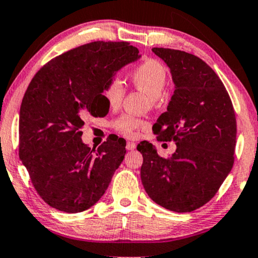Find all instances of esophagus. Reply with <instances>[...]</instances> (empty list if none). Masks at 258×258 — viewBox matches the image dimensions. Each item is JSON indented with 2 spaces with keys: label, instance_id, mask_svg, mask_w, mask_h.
<instances>
[{
  "label": "esophagus",
  "instance_id": "34e87169",
  "mask_svg": "<svg viewBox=\"0 0 258 258\" xmlns=\"http://www.w3.org/2000/svg\"><path fill=\"white\" fill-rule=\"evenodd\" d=\"M136 146H137L136 144L131 143V141H128V143L126 144V150H127V151H133L134 148H136Z\"/></svg>",
  "mask_w": 258,
  "mask_h": 258
}]
</instances>
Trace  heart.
<instances>
[{"label":"heart","instance_id":"b5f03b06","mask_svg":"<svg viewBox=\"0 0 258 258\" xmlns=\"http://www.w3.org/2000/svg\"><path fill=\"white\" fill-rule=\"evenodd\" d=\"M131 81L136 88L147 93L152 101H155L165 89L167 81L166 68L159 60L150 58L134 69L131 74ZM124 84L119 78L111 77L105 83L103 96L111 107H118L124 99ZM144 125V120L130 114H122L112 122L115 131L131 138L136 136L137 131Z\"/></svg>","mask_w":258,"mask_h":258}]
</instances>
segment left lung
Returning a JSON list of instances; mask_svg holds the SVG:
<instances>
[{
  "label": "left lung",
  "mask_w": 258,
  "mask_h": 258,
  "mask_svg": "<svg viewBox=\"0 0 258 258\" xmlns=\"http://www.w3.org/2000/svg\"><path fill=\"white\" fill-rule=\"evenodd\" d=\"M170 69L174 93L153 125L159 140H173L176 151L161 158L143 141L141 182L152 200L176 213L212 200L234 165L236 117L223 83L201 58L181 50L153 48Z\"/></svg>",
  "instance_id": "1"
}]
</instances>
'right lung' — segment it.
<instances>
[{
	"mask_svg": "<svg viewBox=\"0 0 258 258\" xmlns=\"http://www.w3.org/2000/svg\"><path fill=\"white\" fill-rule=\"evenodd\" d=\"M127 42L97 41L52 58L31 79L20 110V159L39 197L65 213H81L103 197L124 160L126 141L94 152L82 141L89 114L104 113L106 81L140 56Z\"/></svg>",
	"mask_w": 258,
	"mask_h": 258,
	"instance_id": "1",
	"label": "right lung"
}]
</instances>
